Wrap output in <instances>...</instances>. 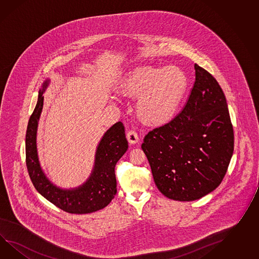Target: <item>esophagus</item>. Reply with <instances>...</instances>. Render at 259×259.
<instances>
[{
    "label": "esophagus",
    "instance_id": "obj_1",
    "mask_svg": "<svg viewBox=\"0 0 259 259\" xmlns=\"http://www.w3.org/2000/svg\"><path fill=\"white\" fill-rule=\"evenodd\" d=\"M126 139L128 140V142H129V144H131V145H135V144L139 143V136L135 131H129V132L127 133Z\"/></svg>",
    "mask_w": 259,
    "mask_h": 259
}]
</instances>
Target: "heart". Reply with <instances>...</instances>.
<instances>
[{"instance_id": "1", "label": "heart", "mask_w": 259, "mask_h": 259, "mask_svg": "<svg viewBox=\"0 0 259 259\" xmlns=\"http://www.w3.org/2000/svg\"><path fill=\"white\" fill-rule=\"evenodd\" d=\"M188 89V79L175 65L142 67L127 73L120 80V95L138 99L135 113L145 126H163L175 116Z\"/></svg>"}]
</instances>
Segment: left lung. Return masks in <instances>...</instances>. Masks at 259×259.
<instances>
[{"label": "left lung", "instance_id": "left-lung-1", "mask_svg": "<svg viewBox=\"0 0 259 259\" xmlns=\"http://www.w3.org/2000/svg\"><path fill=\"white\" fill-rule=\"evenodd\" d=\"M195 71L182 113L149 133L141 145L158 189L178 201H194L216 189L234 151L225 94L208 71L196 63Z\"/></svg>", "mask_w": 259, "mask_h": 259}]
</instances>
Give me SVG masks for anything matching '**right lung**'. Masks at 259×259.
Returning a JSON list of instances; mask_svg holds the SVG:
<instances>
[{"label":"right lung","mask_w":259,"mask_h":259,"mask_svg":"<svg viewBox=\"0 0 259 259\" xmlns=\"http://www.w3.org/2000/svg\"><path fill=\"white\" fill-rule=\"evenodd\" d=\"M51 84L45 80L38 92L36 106L26 132V164L32 183L41 196L69 213L85 214L107 207L117 194L115 165L126 152L124 126L118 121L105 133L95 151V163L88 179L73 188H61L51 182L42 168L37 152V128L44 106V94Z\"/></svg>","instance_id":"1"}]
</instances>
